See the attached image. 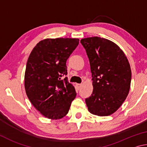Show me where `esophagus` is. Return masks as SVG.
<instances>
[{
    "label": "esophagus",
    "mask_w": 147,
    "mask_h": 147,
    "mask_svg": "<svg viewBox=\"0 0 147 147\" xmlns=\"http://www.w3.org/2000/svg\"><path fill=\"white\" fill-rule=\"evenodd\" d=\"M81 87H82L81 84H77V85H76V88H77V89H78V90L81 88Z\"/></svg>",
    "instance_id": "obj_1"
}]
</instances>
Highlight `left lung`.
I'll return each instance as SVG.
<instances>
[{
    "mask_svg": "<svg viewBox=\"0 0 147 147\" xmlns=\"http://www.w3.org/2000/svg\"><path fill=\"white\" fill-rule=\"evenodd\" d=\"M90 63L93 93L86 98L91 113L111 115L127 97L131 73L129 62L118 45L108 39L91 37L80 40Z\"/></svg>",
    "mask_w": 147,
    "mask_h": 147,
    "instance_id": "obj_1",
    "label": "left lung"
}]
</instances>
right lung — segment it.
Returning a JSON list of instances; mask_svg holds the SVG:
<instances>
[{
	"label": "right lung",
	"mask_w": 147,
	"mask_h": 147,
	"mask_svg": "<svg viewBox=\"0 0 147 147\" xmlns=\"http://www.w3.org/2000/svg\"><path fill=\"white\" fill-rule=\"evenodd\" d=\"M78 43L76 38L45 39L35 46L28 57L26 93L34 108L47 118H63L76 97L75 89L65 77L66 61Z\"/></svg>",
	"instance_id": "1"
}]
</instances>
